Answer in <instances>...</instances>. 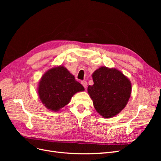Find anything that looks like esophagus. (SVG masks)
<instances>
[{
    "instance_id": "esophagus-1",
    "label": "esophagus",
    "mask_w": 161,
    "mask_h": 161,
    "mask_svg": "<svg viewBox=\"0 0 161 161\" xmlns=\"http://www.w3.org/2000/svg\"><path fill=\"white\" fill-rule=\"evenodd\" d=\"M81 84L82 85V86H83L85 88H86L87 86V82L86 80H82L81 81Z\"/></svg>"
}]
</instances>
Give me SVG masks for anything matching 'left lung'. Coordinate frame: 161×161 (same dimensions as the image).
I'll return each mask as SVG.
<instances>
[{
    "label": "left lung",
    "instance_id": "obj_1",
    "mask_svg": "<svg viewBox=\"0 0 161 161\" xmlns=\"http://www.w3.org/2000/svg\"><path fill=\"white\" fill-rule=\"evenodd\" d=\"M94 84L88 92L95 109L103 118H111L122 110L130 99V81L120 71L101 67L92 75Z\"/></svg>",
    "mask_w": 161,
    "mask_h": 161
}]
</instances>
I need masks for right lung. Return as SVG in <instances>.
<instances>
[{
	"label": "right lung",
	"instance_id": "1",
	"mask_svg": "<svg viewBox=\"0 0 161 161\" xmlns=\"http://www.w3.org/2000/svg\"><path fill=\"white\" fill-rule=\"evenodd\" d=\"M84 90L83 86L66 68L59 66L43 75L39 85L38 94L47 109L56 111L69 103L75 93Z\"/></svg>",
	"mask_w": 161,
	"mask_h": 161
}]
</instances>
